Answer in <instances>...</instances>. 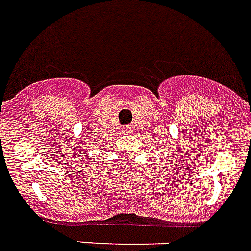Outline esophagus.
<instances>
[{
  "label": "esophagus",
  "mask_w": 251,
  "mask_h": 251,
  "mask_svg": "<svg viewBox=\"0 0 251 251\" xmlns=\"http://www.w3.org/2000/svg\"><path fill=\"white\" fill-rule=\"evenodd\" d=\"M131 126H126V127H123V129H122V131H123L124 133H127V132H129V131H131Z\"/></svg>",
  "instance_id": "34e87169"
}]
</instances>
